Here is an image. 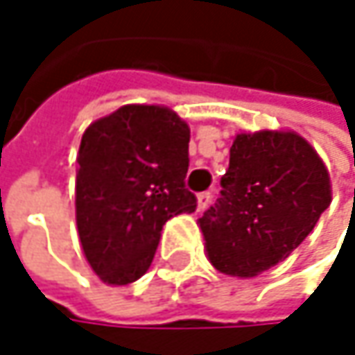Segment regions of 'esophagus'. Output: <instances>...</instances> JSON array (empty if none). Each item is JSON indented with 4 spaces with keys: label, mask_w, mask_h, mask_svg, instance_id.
I'll list each match as a JSON object with an SVG mask.
<instances>
[{
    "label": "esophagus",
    "mask_w": 355,
    "mask_h": 355,
    "mask_svg": "<svg viewBox=\"0 0 355 355\" xmlns=\"http://www.w3.org/2000/svg\"><path fill=\"white\" fill-rule=\"evenodd\" d=\"M211 199H214L211 191H203V193H199V195H197V207L203 211V209L211 203Z\"/></svg>",
    "instance_id": "1"
}]
</instances>
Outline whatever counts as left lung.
<instances>
[{"instance_id":"1","label":"left lung","mask_w":355,"mask_h":355,"mask_svg":"<svg viewBox=\"0 0 355 355\" xmlns=\"http://www.w3.org/2000/svg\"><path fill=\"white\" fill-rule=\"evenodd\" d=\"M218 201L199 218L211 265L252 277L284 261L331 203L329 173L296 133L236 135Z\"/></svg>"}]
</instances>
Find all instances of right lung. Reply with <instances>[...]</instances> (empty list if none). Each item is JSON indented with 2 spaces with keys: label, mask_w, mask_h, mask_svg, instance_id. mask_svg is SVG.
Segmentation results:
<instances>
[{
  "label": "right lung",
  "mask_w": 355,
  "mask_h": 355,
  "mask_svg": "<svg viewBox=\"0 0 355 355\" xmlns=\"http://www.w3.org/2000/svg\"><path fill=\"white\" fill-rule=\"evenodd\" d=\"M189 125L164 107L129 105L92 123L80 144L76 220L103 282L125 286L154 261L162 226L197 209L184 184Z\"/></svg>",
  "instance_id": "1"
}]
</instances>
